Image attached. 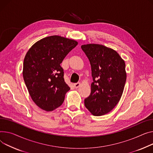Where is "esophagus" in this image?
I'll use <instances>...</instances> for the list:
<instances>
[{
	"label": "esophagus",
	"instance_id": "esophagus-1",
	"mask_svg": "<svg viewBox=\"0 0 153 153\" xmlns=\"http://www.w3.org/2000/svg\"><path fill=\"white\" fill-rule=\"evenodd\" d=\"M80 85V82H77V83H75L74 84V86L75 88H78L79 86Z\"/></svg>",
	"mask_w": 153,
	"mask_h": 153
}]
</instances>
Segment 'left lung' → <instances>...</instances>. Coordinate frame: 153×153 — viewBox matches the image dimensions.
I'll list each match as a JSON object with an SVG mask.
<instances>
[{
	"mask_svg": "<svg viewBox=\"0 0 153 153\" xmlns=\"http://www.w3.org/2000/svg\"><path fill=\"white\" fill-rule=\"evenodd\" d=\"M81 48L88 58L93 78L85 106L94 116L105 115L123 95L127 78L125 62L115 50L102 45H82Z\"/></svg>",
	"mask_w": 153,
	"mask_h": 153,
	"instance_id": "obj_1",
	"label": "left lung"
}]
</instances>
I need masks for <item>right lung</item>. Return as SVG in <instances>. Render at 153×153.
<instances>
[{
    "mask_svg": "<svg viewBox=\"0 0 153 153\" xmlns=\"http://www.w3.org/2000/svg\"><path fill=\"white\" fill-rule=\"evenodd\" d=\"M77 45L76 40L52 36L39 40L28 50L23 79L30 97L40 108L51 111L63 104L70 88L60 64Z\"/></svg>",
    "mask_w": 153,
    "mask_h": 153,
    "instance_id": "obj_1",
    "label": "right lung"
}]
</instances>
